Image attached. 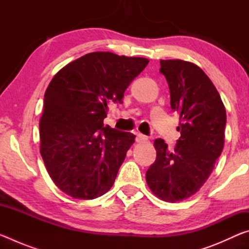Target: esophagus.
I'll return each instance as SVG.
<instances>
[{"instance_id": "1", "label": "esophagus", "mask_w": 249, "mask_h": 249, "mask_svg": "<svg viewBox=\"0 0 249 249\" xmlns=\"http://www.w3.org/2000/svg\"><path fill=\"white\" fill-rule=\"evenodd\" d=\"M147 141H148V137L145 136V135H142L141 133L136 134V142H147Z\"/></svg>"}]
</instances>
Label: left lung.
Instances as JSON below:
<instances>
[{"label": "left lung", "instance_id": "obj_1", "mask_svg": "<svg viewBox=\"0 0 249 249\" xmlns=\"http://www.w3.org/2000/svg\"><path fill=\"white\" fill-rule=\"evenodd\" d=\"M160 72L170 90V107L178 112L181 136L174 150L155 140V162L146 181L167 202L188 199L200 190L224 147L226 111L216 88L200 67L175 59L160 60Z\"/></svg>", "mask_w": 249, "mask_h": 249}]
</instances>
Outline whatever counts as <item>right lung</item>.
<instances>
[{"instance_id":"obj_1","label":"right lung","mask_w":249,"mask_h":249,"mask_svg":"<svg viewBox=\"0 0 249 249\" xmlns=\"http://www.w3.org/2000/svg\"><path fill=\"white\" fill-rule=\"evenodd\" d=\"M149 60L95 52L54 74L39 121L40 155L53 183L79 200L96 199L114 183L135 135L104 126L108 102H120Z\"/></svg>"}]
</instances>
